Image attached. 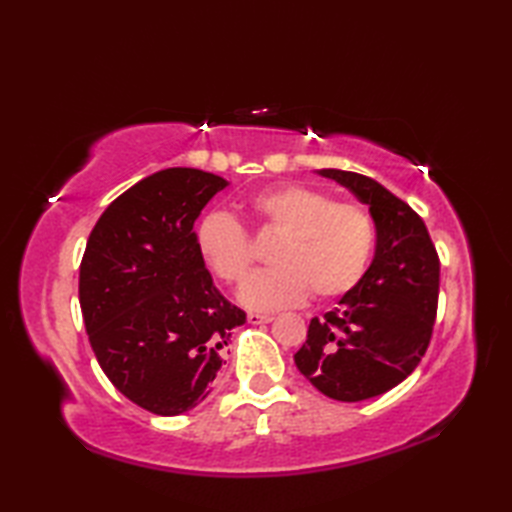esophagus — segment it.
<instances>
[{"label":"esophagus","instance_id":"esophagus-1","mask_svg":"<svg viewBox=\"0 0 512 512\" xmlns=\"http://www.w3.org/2000/svg\"><path fill=\"white\" fill-rule=\"evenodd\" d=\"M270 321H273V317H270V314L248 312V323H253V325H259V323H270Z\"/></svg>","mask_w":512,"mask_h":512}]
</instances>
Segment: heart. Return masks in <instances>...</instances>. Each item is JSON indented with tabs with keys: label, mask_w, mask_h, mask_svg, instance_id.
<instances>
[{
	"label": "heart",
	"mask_w": 512,
	"mask_h": 512,
	"mask_svg": "<svg viewBox=\"0 0 512 512\" xmlns=\"http://www.w3.org/2000/svg\"><path fill=\"white\" fill-rule=\"evenodd\" d=\"M250 213L281 231L273 248L277 266L250 275L237 292L250 310H277L308 297L345 295L361 281L374 250V222L363 206L332 202L308 184L281 182L250 198ZM195 246L213 273L235 284L253 264L246 231L231 215L213 211L195 226Z\"/></svg>",
	"instance_id": "b5f03b06"
}]
</instances>
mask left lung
Instances as JSON below:
<instances>
[{"label": "left lung", "instance_id": "left-lung-1", "mask_svg": "<svg viewBox=\"0 0 512 512\" xmlns=\"http://www.w3.org/2000/svg\"><path fill=\"white\" fill-rule=\"evenodd\" d=\"M369 206L374 259L339 308L314 317L295 365L321 394L358 402L402 383L424 356L438 310L440 262L422 217L383 184L319 169Z\"/></svg>", "mask_w": 512, "mask_h": 512}]
</instances>
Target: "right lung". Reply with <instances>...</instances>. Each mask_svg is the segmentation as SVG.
Segmentation results:
<instances>
[{"mask_svg":"<svg viewBox=\"0 0 512 512\" xmlns=\"http://www.w3.org/2000/svg\"><path fill=\"white\" fill-rule=\"evenodd\" d=\"M228 182L171 167L118 195L92 228L79 275L90 345L125 398L180 416L211 391L231 330L246 321L215 288L193 224Z\"/></svg>","mask_w":512,"mask_h":512,"instance_id":"1","label":"right lung"}]
</instances>
